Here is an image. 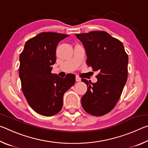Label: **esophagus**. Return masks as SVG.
I'll return each instance as SVG.
<instances>
[{"instance_id": "34e87169", "label": "esophagus", "mask_w": 148, "mask_h": 148, "mask_svg": "<svg viewBox=\"0 0 148 148\" xmlns=\"http://www.w3.org/2000/svg\"><path fill=\"white\" fill-rule=\"evenodd\" d=\"M80 81H81V79H80L79 77L76 76V82H80Z\"/></svg>"}]
</instances>
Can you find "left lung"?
Masks as SVG:
<instances>
[{
	"label": "left lung",
	"mask_w": 148,
	"mask_h": 148,
	"mask_svg": "<svg viewBox=\"0 0 148 148\" xmlns=\"http://www.w3.org/2000/svg\"><path fill=\"white\" fill-rule=\"evenodd\" d=\"M86 49L88 66L98 72L96 83L86 79L87 90L81 99L85 111L95 116L110 112L116 106L126 84L129 57L123 44L104 31L76 34Z\"/></svg>",
	"instance_id": "left-lung-1"
}]
</instances>
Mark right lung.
Listing matches in <instances>:
<instances>
[{
	"label": "right lung",
	"mask_w": 148,
	"mask_h": 148,
	"mask_svg": "<svg viewBox=\"0 0 148 148\" xmlns=\"http://www.w3.org/2000/svg\"><path fill=\"white\" fill-rule=\"evenodd\" d=\"M69 35L41 32L26 42L19 56V75L27 102L37 113L52 116L61 110L63 95L74 84V74L60 77L52 74L56 47Z\"/></svg>",
	"instance_id": "right-lung-1"
}]
</instances>
